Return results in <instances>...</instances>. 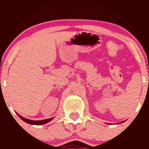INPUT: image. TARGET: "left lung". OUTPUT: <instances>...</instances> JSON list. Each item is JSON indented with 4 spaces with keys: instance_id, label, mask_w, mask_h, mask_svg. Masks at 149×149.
Listing matches in <instances>:
<instances>
[{
    "instance_id": "8db88e82",
    "label": "left lung",
    "mask_w": 149,
    "mask_h": 149,
    "mask_svg": "<svg viewBox=\"0 0 149 149\" xmlns=\"http://www.w3.org/2000/svg\"><path fill=\"white\" fill-rule=\"evenodd\" d=\"M123 122H124V121H123ZM123 122H121V123H123ZM108 124H109V125H112L111 123H108ZM117 124H118V123H117Z\"/></svg>"
}]
</instances>
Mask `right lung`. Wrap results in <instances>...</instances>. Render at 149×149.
I'll use <instances>...</instances> for the list:
<instances>
[{
    "label": "right lung",
    "instance_id": "obj_1",
    "mask_svg": "<svg viewBox=\"0 0 149 149\" xmlns=\"http://www.w3.org/2000/svg\"><path fill=\"white\" fill-rule=\"evenodd\" d=\"M17 115L19 116V118L23 120L25 122L28 123L29 124H32V125H43L51 121L54 118H47V119H45V120H31V119H28V118H26L24 117H22V116H20L19 114L17 113Z\"/></svg>",
    "mask_w": 149,
    "mask_h": 149
}]
</instances>
